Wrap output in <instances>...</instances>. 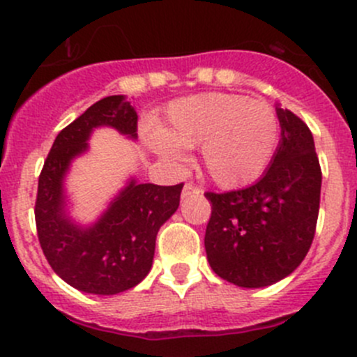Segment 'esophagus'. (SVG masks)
I'll return each instance as SVG.
<instances>
[{
    "label": "esophagus",
    "instance_id": "1",
    "mask_svg": "<svg viewBox=\"0 0 357 357\" xmlns=\"http://www.w3.org/2000/svg\"><path fill=\"white\" fill-rule=\"evenodd\" d=\"M202 193V190L199 188V186H195L193 185V183H186L185 185V188H183V199H186V197H190V195H200Z\"/></svg>",
    "mask_w": 357,
    "mask_h": 357
}]
</instances>
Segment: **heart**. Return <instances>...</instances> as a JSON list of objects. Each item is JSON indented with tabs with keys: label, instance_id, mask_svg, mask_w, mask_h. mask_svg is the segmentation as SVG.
I'll return each instance as SVG.
<instances>
[{
	"label": "heart",
	"instance_id": "b5f03b06",
	"mask_svg": "<svg viewBox=\"0 0 357 357\" xmlns=\"http://www.w3.org/2000/svg\"><path fill=\"white\" fill-rule=\"evenodd\" d=\"M150 149L169 164L186 160L185 149L202 146L207 174L222 188L255 181L278 146L276 112L262 100L231 93H202L174 100L165 124L143 131Z\"/></svg>",
	"mask_w": 357,
	"mask_h": 357
}]
</instances>
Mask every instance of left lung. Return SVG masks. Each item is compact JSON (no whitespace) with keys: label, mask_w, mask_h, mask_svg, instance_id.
Instances as JSON below:
<instances>
[{"label":"left lung","mask_w":357,"mask_h":357,"mask_svg":"<svg viewBox=\"0 0 357 357\" xmlns=\"http://www.w3.org/2000/svg\"><path fill=\"white\" fill-rule=\"evenodd\" d=\"M282 139L268 171L248 188L207 192L212 214L205 252L212 271L243 289L287 278L314 238L321 167L307 126L276 105Z\"/></svg>","instance_id":"8db88e82"}]
</instances>
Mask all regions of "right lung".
<instances>
[{
    "mask_svg": "<svg viewBox=\"0 0 357 357\" xmlns=\"http://www.w3.org/2000/svg\"><path fill=\"white\" fill-rule=\"evenodd\" d=\"M96 128H114L136 139L135 107L124 95L107 96L59 132L39 176L34 214L53 271L84 294L115 295L149 275L157 233L178 211L183 183L158 186L131 178L93 225H79L68 212L66 178L72 162L89 150Z\"/></svg>",
    "mask_w": 357,
    "mask_h": 357,
    "instance_id": "right-lung-1",
    "label": "right lung"
}]
</instances>
